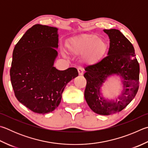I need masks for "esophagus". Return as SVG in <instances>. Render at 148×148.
<instances>
[{
	"label": "esophagus",
	"instance_id": "obj_1",
	"mask_svg": "<svg viewBox=\"0 0 148 148\" xmlns=\"http://www.w3.org/2000/svg\"><path fill=\"white\" fill-rule=\"evenodd\" d=\"M77 71H78V73L79 76H82L83 74V69L82 67H79V68H77Z\"/></svg>",
	"mask_w": 148,
	"mask_h": 148
}]
</instances>
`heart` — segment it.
<instances>
[{"label": "heart", "instance_id": "obj_1", "mask_svg": "<svg viewBox=\"0 0 148 148\" xmlns=\"http://www.w3.org/2000/svg\"><path fill=\"white\" fill-rule=\"evenodd\" d=\"M67 48L72 54H82V60L94 64L103 57L107 50V42L95 34H83L72 39Z\"/></svg>", "mask_w": 148, "mask_h": 148}]
</instances>
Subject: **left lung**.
<instances>
[{
	"label": "left lung",
	"mask_w": 148,
	"mask_h": 148,
	"mask_svg": "<svg viewBox=\"0 0 148 148\" xmlns=\"http://www.w3.org/2000/svg\"><path fill=\"white\" fill-rule=\"evenodd\" d=\"M109 37L107 56L94 65L85 67L87 80L85 98L90 109L101 115L122 111L135 98L138 90L140 66L131 42L119 29H103ZM116 74L122 78L123 90L115 100H106L101 88L106 79Z\"/></svg>",
	"instance_id": "1"
}]
</instances>
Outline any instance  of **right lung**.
<instances>
[{
    "label": "right lung",
    "mask_w": 148,
    "mask_h": 148,
    "mask_svg": "<svg viewBox=\"0 0 148 148\" xmlns=\"http://www.w3.org/2000/svg\"><path fill=\"white\" fill-rule=\"evenodd\" d=\"M58 29L36 25L28 29L13 49L10 78L18 101L39 114L60 105L65 86L78 76L74 67L53 66L58 48Z\"/></svg>",
    "instance_id": "obj_1"
}]
</instances>
